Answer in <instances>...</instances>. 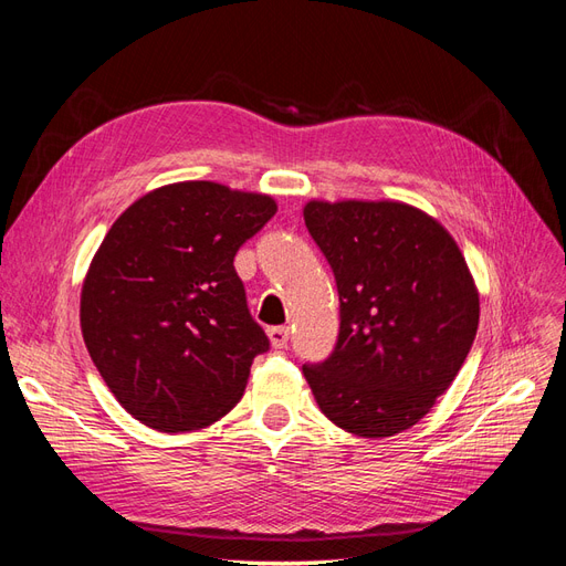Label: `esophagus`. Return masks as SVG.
<instances>
[{
	"instance_id": "1",
	"label": "esophagus",
	"mask_w": 566,
	"mask_h": 566,
	"mask_svg": "<svg viewBox=\"0 0 566 566\" xmlns=\"http://www.w3.org/2000/svg\"><path fill=\"white\" fill-rule=\"evenodd\" d=\"M269 339H271L273 347L283 349L290 342V328H287V325H273V328H269Z\"/></svg>"
}]
</instances>
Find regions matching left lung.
Returning <instances> with one entry per match:
<instances>
[{"label": "left lung", "mask_w": 566, "mask_h": 566, "mask_svg": "<svg viewBox=\"0 0 566 566\" xmlns=\"http://www.w3.org/2000/svg\"><path fill=\"white\" fill-rule=\"evenodd\" d=\"M304 224L339 295L331 356L304 364L316 403L342 430L378 439L430 413L465 364L479 295L437 219L403 202L312 200Z\"/></svg>", "instance_id": "left-lung-1"}]
</instances>
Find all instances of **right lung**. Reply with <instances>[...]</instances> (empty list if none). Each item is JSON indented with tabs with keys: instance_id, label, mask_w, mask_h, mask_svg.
Instances as JSON below:
<instances>
[{
	"instance_id": "right-lung-1",
	"label": "right lung",
	"mask_w": 566,
	"mask_h": 566,
	"mask_svg": "<svg viewBox=\"0 0 566 566\" xmlns=\"http://www.w3.org/2000/svg\"><path fill=\"white\" fill-rule=\"evenodd\" d=\"M273 214L269 196L181 181L117 217L84 279L80 323L129 416L188 432L243 397L269 337L248 310L233 256Z\"/></svg>"
}]
</instances>
